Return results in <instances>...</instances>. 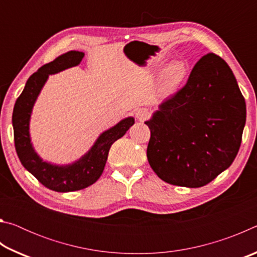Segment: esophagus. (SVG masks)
<instances>
[{
	"label": "esophagus",
	"instance_id": "34e87169",
	"mask_svg": "<svg viewBox=\"0 0 257 257\" xmlns=\"http://www.w3.org/2000/svg\"><path fill=\"white\" fill-rule=\"evenodd\" d=\"M135 116H136L139 121H144L150 116V112L145 107H138L135 110Z\"/></svg>",
	"mask_w": 257,
	"mask_h": 257
}]
</instances>
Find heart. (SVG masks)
<instances>
[{
  "label": "heart",
  "instance_id": "heart-1",
  "mask_svg": "<svg viewBox=\"0 0 257 257\" xmlns=\"http://www.w3.org/2000/svg\"><path fill=\"white\" fill-rule=\"evenodd\" d=\"M189 67L185 61H173L161 73V88L164 93H173L179 88L188 77Z\"/></svg>",
  "mask_w": 257,
  "mask_h": 257
}]
</instances>
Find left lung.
I'll return each mask as SVG.
<instances>
[{
  "mask_svg": "<svg viewBox=\"0 0 257 257\" xmlns=\"http://www.w3.org/2000/svg\"><path fill=\"white\" fill-rule=\"evenodd\" d=\"M245 123V98L231 69L220 56L204 55L184 88L145 121L151 168L168 184L205 186L233 162Z\"/></svg>",
  "mask_w": 257,
  "mask_h": 257,
  "instance_id": "obj_1",
  "label": "left lung"
}]
</instances>
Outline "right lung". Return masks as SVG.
Returning <instances> with one entry per match:
<instances>
[{
    "mask_svg": "<svg viewBox=\"0 0 257 257\" xmlns=\"http://www.w3.org/2000/svg\"><path fill=\"white\" fill-rule=\"evenodd\" d=\"M85 53L69 51L52 62L38 69L26 82V86L16 101L12 113L15 145L21 164L47 188L59 193L84 189L96 182L105 167L111 145L118 141L135 123L133 116L119 121L97 137L93 146L72 163L54 164L43 160L35 151L30 138V118L35 103L50 75H55L66 69L78 66Z\"/></svg>",
    "mask_w": 257,
    "mask_h": 257,
    "instance_id": "obj_1",
    "label": "right lung"
}]
</instances>
